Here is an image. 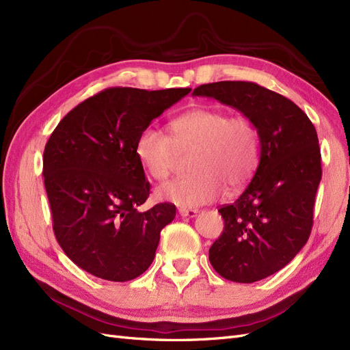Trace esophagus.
<instances>
[{
	"mask_svg": "<svg viewBox=\"0 0 350 350\" xmlns=\"http://www.w3.org/2000/svg\"><path fill=\"white\" fill-rule=\"evenodd\" d=\"M197 213H198L197 208H187V207L179 208V215L183 217H196Z\"/></svg>",
	"mask_w": 350,
	"mask_h": 350,
	"instance_id": "obj_1",
	"label": "esophagus"
}]
</instances>
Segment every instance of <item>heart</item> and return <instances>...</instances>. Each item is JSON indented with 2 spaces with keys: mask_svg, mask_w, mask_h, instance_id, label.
Here are the masks:
<instances>
[{
  "mask_svg": "<svg viewBox=\"0 0 350 350\" xmlns=\"http://www.w3.org/2000/svg\"><path fill=\"white\" fill-rule=\"evenodd\" d=\"M174 137L147 125L135 140L134 152L144 172L163 181L174 172L179 150H196L194 174L157 188V197L183 207L207 204L224 193V185H245L258 165L260 135L245 115L220 108H197L172 121Z\"/></svg>",
  "mask_w": 350,
  "mask_h": 350,
  "instance_id": "heart-1",
  "label": "heart"
}]
</instances>
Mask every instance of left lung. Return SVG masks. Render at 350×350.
Here are the masks:
<instances>
[{
    "label": "left lung",
    "instance_id": "1",
    "mask_svg": "<svg viewBox=\"0 0 350 350\" xmlns=\"http://www.w3.org/2000/svg\"><path fill=\"white\" fill-rule=\"evenodd\" d=\"M193 94L238 109L258 130V167L235 203L219 208L225 228L208 260L230 282L266 279L291 262L311 234L323 174L315 126L291 99L252 81L201 84Z\"/></svg>",
    "mask_w": 350,
    "mask_h": 350
}]
</instances>
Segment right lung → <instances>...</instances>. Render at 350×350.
<instances>
[{"mask_svg": "<svg viewBox=\"0 0 350 350\" xmlns=\"http://www.w3.org/2000/svg\"><path fill=\"white\" fill-rule=\"evenodd\" d=\"M191 89L109 88L70 111L44 152V183L54 234L67 257L111 282L143 274L176 207L140 211L150 184L135 156L144 126Z\"/></svg>", "mask_w": 350, "mask_h": 350, "instance_id": "right-lung-1", "label": "right lung"}]
</instances>
